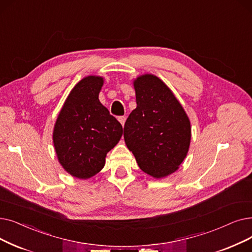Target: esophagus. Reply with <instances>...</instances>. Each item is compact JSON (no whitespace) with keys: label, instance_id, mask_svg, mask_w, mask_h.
<instances>
[{"label":"esophagus","instance_id":"obj_1","mask_svg":"<svg viewBox=\"0 0 252 252\" xmlns=\"http://www.w3.org/2000/svg\"><path fill=\"white\" fill-rule=\"evenodd\" d=\"M126 116H120V117H118V120H119V123L122 124V126H125V123H126Z\"/></svg>","mask_w":252,"mask_h":252}]
</instances>
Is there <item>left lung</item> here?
Wrapping results in <instances>:
<instances>
[{"mask_svg":"<svg viewBox=\"0 0 252 252\" xmlns=\"http://www.w3.org/2000/svg\"><path fill=\"white\" fill-rule=\"evenodd\" d=\"M137 107L126 119L124 138L140 169L153 178L176 172L190 145L189 118L168 85L156 75L134 80Z\"/></svg>","mask_w":252,"mask_h":252,"instance_id":"obj_1","label":"left lung"}]
</instances>
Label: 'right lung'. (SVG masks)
I'll return each instance as SVG.
<instances>
[{"label":"right lung","instance_id":"add662e5","mask_svg":"<svg viewBox=\"0 0 252 252\" xmlns=\"http://www.w3.org/2000/svg\"><path fill=\"white\" fill-rule=\"evenodd\" d=\"M102 76L90 75L65 99L53 127V146L63 170L90 179L105 166L107 153L119 142L123 126L99 100Z\"/></svg>","mask_w":252,"mask_h":252}]
</instances>
